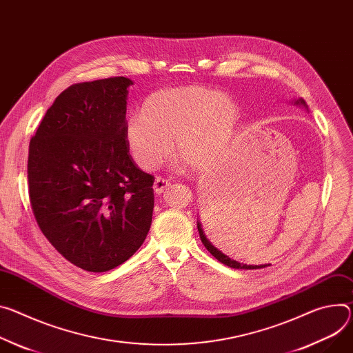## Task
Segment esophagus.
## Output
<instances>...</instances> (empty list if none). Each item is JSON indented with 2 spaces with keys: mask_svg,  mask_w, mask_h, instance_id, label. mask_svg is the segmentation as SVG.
I'll use <instances>...</instances> for the list:
<instances>
[{
  "mask_svg": "<svg viewBox=\"0 0 353 353\" xmlns=\"http://www.w3.org/2000/svg\"><path fill=\"white\" fill-rule=\"evenodd\" d=\"M169 185H170V181H169L168 179H165V177H162V176H159V177H156V180H154L153 190H154L156 194H162V193H165V191L169 188Z\"/></svg>",
  "mask_w": 353,
  "mask_h": 353,
  "instance_id": "1",
  "label": "esophagus"
}]
</instances>
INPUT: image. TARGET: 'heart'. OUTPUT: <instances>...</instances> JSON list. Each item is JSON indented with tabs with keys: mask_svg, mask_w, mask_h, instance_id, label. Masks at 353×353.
I'll return each instance as SVG.
<instances>
[{
	"mask_svg": "<svg viewBox=\"0 0 353 353\" xmlns=\"http://www.w3.org/2000/svg\"><path fill=\"white\" fill-rule=\"evenodd\" d=\"M239 119L234 100L204 87H177L157 91L142 112L128 117L125 139L135 163L154 170L173 153L197 169L212 168L227 150Z\"/></svg>",
	"mask_w": 353,
	"mask_h": 353,
	"instance_id": "1",
	"label": "heart"
}]
</instances>
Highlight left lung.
I'll return each mask as SVG.
<instances>
[{
  "label": "left lung",
  "instance_id": "obj_1",
  "mask_svg": "<svg viewBox=\"0 0 353 353\" xmlns=\"http://www.w3.org/2000/svg\"><path fill=\"white\" fill-rule=\"evenodd\" d=\"M296 104H301V105H304V107L307 108V104H305V101H304L303 99L297 100V101H296ZM197 228H199L200 238H201V242L204 243V246L208 249V252L214 256V258H215L216 261H219L221 263H223L225 266H230V268H232V269H246V270L263 269V268H266V266H270V265H243V263H239V262H236V261L231 259L230 256H227L225 253H222L218 248H215V246L210 242V239L205 236V234H204V231H203V227H201V223H200V222H197Z\"/></svg>",
  "mask_w": 353,
  "mask_h": 353
}]
</instances>
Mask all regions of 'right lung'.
<instances>
[{"instance_id": "right-lung-1", "label": "right lung", "mask_w": 353, "mask_h": 353, "mask_svg": "<svg viewBox=\"0 0 353 353\" xmlns=\"http://www.w3.org/2000/svg\"><path fill=\"white\" fill-rule=\"evenodd\" d=\"M131 84L110 77L70 85L29 143L35 219L63 258L85 272L126 262L152 223L154 177L137 166L125 139Z\"/></svg>"}]
</instances>
